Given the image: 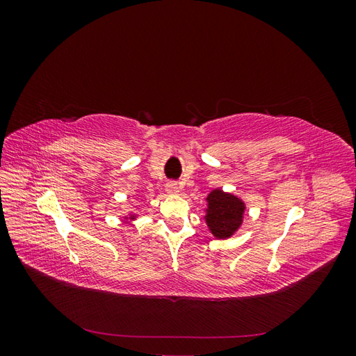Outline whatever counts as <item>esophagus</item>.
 <instances>
[{"mask_svg":"<svg viewBox=\"0 0 356 356\" xmlns=\"http://www.w3.org/2000/svg\"><path fill=\"white\" fill-rule=\"evenodd\" d=\"M166 191L169 193V195H178L179 193V186L177 181H169L166 184Z\"/></svg>","mask_w":356,"mask_h":356,"instance_id":"obj_1","label":"esophagus"}]
</instances>
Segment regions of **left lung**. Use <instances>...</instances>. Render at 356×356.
Returning a JSON list of instances; mask_svg holds the SVG:
<instances>
[{
  "label": "left lung",
  "instance_id": "1",
  "mask_svg": "<svg viewBox=\"0 0 356 356\" xmlns=\"http://www.w3.org/2000/svg\"><path fill=\"white\" fill-rule=\"evenodd\" d=\"M207 220L211 233L218 239H227L241 227L245 212V203L230 193L217 188L212 190L208 197Z\"/></svg>",
  "mask_w": 356,
  "mask_h": 356
}]
</instances>
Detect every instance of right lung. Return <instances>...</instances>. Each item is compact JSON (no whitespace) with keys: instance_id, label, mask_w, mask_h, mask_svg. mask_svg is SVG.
I'll return each mask as SVG.
<instances>
[{"instance_id":"right-lung-1","label":"right lung","mask_w":356,"mask_h":356,"mask_svg":"<svg viewBox=\"0 0 356 356\" xmlns=\"http://www.w3.org/2000/svg\"><path fill=\"white\" fill-rule=\"evenodd\" d=\"M127 218V217H126ZM129 218H131V220H134L135 218V215H131V217H129Z\"/></svg>"}]
</instances>
